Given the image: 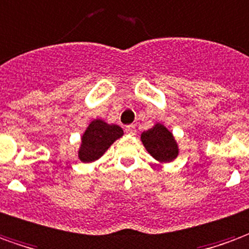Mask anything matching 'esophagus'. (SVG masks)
I'll use <instances>...</instances> for the list:
<instances>
[{
    "instance_id": "obj_1",
    "label": "esophagus",
    "mask_w": 249,
    "mask_h": 249,
    "mask_svg": "<svg viewBox=\"0 0 249 249\" xmlns=\"http://www.w3.org/2000/svg\"><path fill=\"white\" fill-rule=\"evenodd\" d=\"M124 131H126L128 135H135V134H137V128H135L134 124H130V126H126Z\"/></svg>"
}]
</instances>
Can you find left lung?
Listing matches in <instances>:
<instances>
[{"mask_svg": "<svg viewBox=\"0 0 249 249\" xmlns=\"http://www.w3.org/2000/svg\"><path fill=\"white\" fill-rule=\"evenodd\" d=\"M141 141L147 152L159 163H170L179 155L175 137L162 123H155L150 130L142 132Z\"/></svg>", "mask_w": 249, "mask_h": 249, "instance_id": "8db88e82", "label": "left lung"}]
</instances>
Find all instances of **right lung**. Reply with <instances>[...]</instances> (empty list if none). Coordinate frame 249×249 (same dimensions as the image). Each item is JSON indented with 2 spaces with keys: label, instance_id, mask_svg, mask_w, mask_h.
<instances>
[{
  "label": "right lung",
  "instance_id": "1",
  "mask_svg": "<svg viewBox=\"0 0 249 249\" xmlns=\"http://www.w3.org/2000/svg\"><path fill=\"white\" fill-rule=\"evenodd\" d=\"M122 135L123 130L118 124H108L102 119H94L81 138L78 159L83 163L95 162Z\"/></svg>",
  "mask_w": 249,
  "mask_h": 249
}]
</instances>
